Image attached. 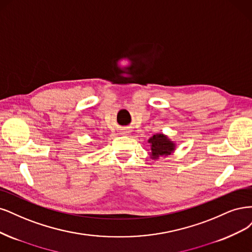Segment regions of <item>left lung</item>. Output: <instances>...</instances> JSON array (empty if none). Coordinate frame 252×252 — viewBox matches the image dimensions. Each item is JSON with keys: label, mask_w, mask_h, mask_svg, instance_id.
Returning <instances> with one entry per match:
<instances>
[{"label": "left lung", "mask_w": 252, "mask_h": 252, "mask_svg": "<svg viewBox=\"0 0 252 252\" xmlns=\"http://www.w3.org/2000/svg\"><path fill=\"white\" fill-rule=\"evenodd\" d=\"M149 142L152 145V158L158 159L160 156H167L175 150V144L169 141L163 134H156L150 138Z\"/></svg>", "instance_id": "8db88e82"}]
</instances>
